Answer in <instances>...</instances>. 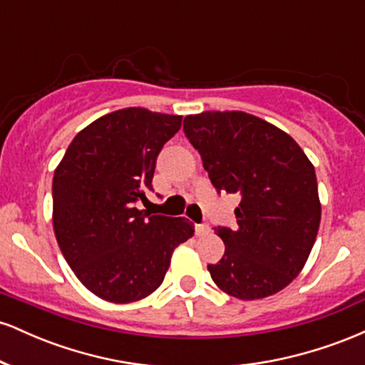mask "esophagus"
<instances>
[{
  "mask_svg": "<svg viewBox=\"0 0 365 365\" xmlns=\"http://www.w3.org/2000/svg\"><path fill=\"white\" fill-rule=\"evenodd\" d=\"M209 232H211V228H209L207 225H204V223L195 225V235H197V237H204V235H207Z\"/></svg>",
  "mask_w": 365,
  "mask_h": 365,
  "instance_id": "obj_1",
  "label": "esophagus"
}]
</instances>
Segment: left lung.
Here are the masks:
<instances>
[{
    "label": "left lung",
    "mask_w": 365,
    "mask_h": 365,
    "mask_svg": "<svg viewBox=\"0 0 365 365\" xmlns=\"http://www.w3.org/2000/svg\"><path fill=\"white\" fill-rule=\"evenodd\" d=\"M183 132L217 190L237 194V228L207 271L221 290L255 300L283 290L302 271L321 221L312 163L283 130L244 111L185 116Z\"/></svg>",
    "instance_id": "8db88e82"
}]
</instances>
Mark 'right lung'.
<instances>
[{"label":"right lung","mask_w":365,"mask_h":365,"mask_svg":"<svg viewBox=\"0 0 365 365\" xmlns=\"http://www.w3.org/2000/svg\"><path fill=\"white\" fill-rule=\"evenodd\" d=\"M182 116L144 108L113 111L78 132L53 178V226L83 287L128 304L165 279L171 254L194 235L187 217L137 209L153 190L156 159Z\"/></svg>","instance_id":"add662e5"}]
</instances>
